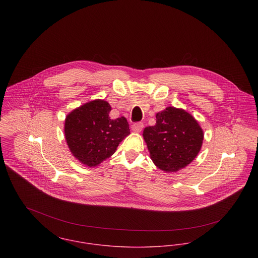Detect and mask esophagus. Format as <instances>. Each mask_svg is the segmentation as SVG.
I'll use <instances>...</instances> for the list:
<instances>
[{
	"instance_id": "1",
	"label": "esophagus",
	"mask_w": 258,
	"mask_h": 258,
	"mask_svg": "<svg viewBox=\"0 0 258 258\" xmlns=\"http://www.w3.org/2000/svg\"><path fill=\"white\" fill-rule=\"evenodd\" d=\"M143 127H144V125H143V123H141V122H138V123H134L133 125H132V130L134 131V132H136V133H139V132H141L142 131V129H143Z\"/></svg>"
}]
</instances>
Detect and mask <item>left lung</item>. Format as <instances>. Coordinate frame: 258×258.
Returning <instances> with one entry per match:
<instances>
[{"label": "left lung", "instance_id": "8db88e82", "mask_svg": "<svg viewBox=\"0 0 258 258\" xmlns=\"http://www.w3.org/2000/svg\"><path fill=\"white\" fill-rule=\"evenodd\" d=\"M143 137L155 166L166 173H174L198 156L204 131L191 114L170 106L156 114V124L144 129Z\"/></svg>", "mask_w": 258, "mask_h": 258}]
</instances>
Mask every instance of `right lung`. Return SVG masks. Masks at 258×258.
<instances>
[{
    "label": "right lung",
    "instance_id": "obj_1",
    "mask_svg": "<svg viewBox=\"0 0 258 258\" xmlns=\"http://www.w3.org/2000/svg\"><path fill=\"white\" fill-rule=\"evenodd\" d=\"M110 104L91 100L70 112L64 120V136L74 158L87 167H96L111 157L129 134L125 117L111 119Z\"/></svg>",
    "mask_w": 258,
    "mask_h": 258
}]
</instances>
